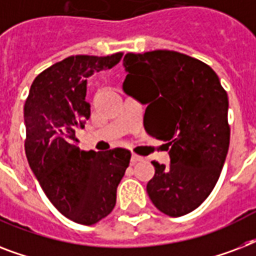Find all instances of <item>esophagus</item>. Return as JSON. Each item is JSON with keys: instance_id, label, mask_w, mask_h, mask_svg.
<instances>
[{"instance_id": "obj_1", "label": "esophagus", "mask_w": 256, "mask_h": 256, "mask_svg": "<svg viewBox=\"0 0 256 256\" xmlns=\"http://www.w3.org/2000/svg\"><path fill=\"white\" fill-rule=\"evenodd\" d=\"M140 160H144V156H136V154H132V164H138V162H140Z\"/></svg>"}]
</instances>
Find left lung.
<instances>
[{
    "label": "left lung",
    "mask_w": 256,
    "mask_h": 256,
    "mask_svg": "<svg viewBox=\"0 0 256 256\" xmlns=\"http://www.w3.org/2000/svg\"><path fill=\"white\" fill-rule=\"evenodd\" d=\"M126 94L148 104L150 136L168 142V168L156 160L148 183L154 206L182 216L203 203L218 182L230 146L228 96L210 66L174 50L128 53Z\"/></svg>",
    "instance_id": "8db88e82"
}]
</instances>
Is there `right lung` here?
<instances>
[{
	"instance_id": "right-lung-1",
	"label": "right lung",
	"mask_w": 256,
	"mask_h": 256,
	"mask_svg": "<svg viewBox=\"0 0 256 256\" xmlns=\"http://www.w3.org/2000/svg\"><path fill=\"white\" fill-rule=\"evenodd\" d=\"M122 56L81 54L54 64L36 77L24 108L30 168L53 206L80 224L92 226L112 212L132 158L126 148L85 152L76 146L90 118L88 78L114 68Z\"/></svg>"
}]
</instances>
